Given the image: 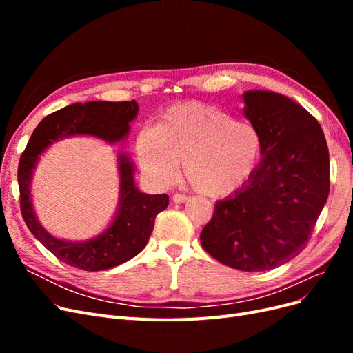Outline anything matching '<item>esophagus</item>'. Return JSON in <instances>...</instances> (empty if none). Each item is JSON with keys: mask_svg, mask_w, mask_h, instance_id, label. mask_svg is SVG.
Returning a JSON list of instances; mask_svg holds the SVG:
<instances>
[{"mask_svg": "<svg viewBox=\"0 0 353 353\" xmlns=\"http://www.w3.org/2000/svg\"><path fill=\"white\" fill-rule=\"evenodd\" d=\"M172 200H174V203H176V205H183V203H185L188 199L184 194H175L172 197Z\"/></svg>", "mask_w": 353, "mask_h": 353, "instance_id": "obj_1", "label": "esophagus"}]
</instances>
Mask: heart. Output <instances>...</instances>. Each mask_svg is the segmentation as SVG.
Listing matches in <instances>:
<instances>
[{"label":"heart","mask_w":353,"mask_h":353,"mask_svg":"<svg viewBox=\"0 0 353 353\" xmlns=\"http://www.w3.org/2000/svg\"><path fill=\"white\" fill-rule=\"evenodd\" d=\"M144 174L157 185H169L179 174L197 193L225 197L249 184L261 159L256 128L216 105L187 101L169 108L154 128L137 137Z\"/></svg>","instance_id":"b5f03b06"}]
</instances>
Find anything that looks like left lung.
Masks as SVG:
<instances>
[{
    "mask_svg": "<svg viewBox=\"0 0 353 353\" xmlns=\"http://www.w3.org/2000/svg\"><path fill=\"white\" fill-rule=\"evenodd\" d=\"M241 99L261 135L259 165L248 185L216 201L200 241L221 263L256 272L305 249L328 197L330 157L321 125L301 104L265 90Z\"/></svg>",
    "mask_w": 353,
    "mask_h": 353,
    "instance_id": "8db88e82",
    "label": "left lung"
}]
</instances>
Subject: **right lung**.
<instances>
[{
    "instance_id": "right-lung-1",
    "label": "right lung",
    "mask_w": 353,
    "mask_h": 353,
    "mask_svg": "<svg viewBox=\"0 0 353 353\" xmlns=\"http://www.w3.org/2000/svg\"><path fill=\"white\" fill-rule=\"evenodd\" d=\"M138 114L132 101L74 103L39 122L19 162L20 208L29 231L52 254L74 268L103 271L132 259L150 239L154 219L169 205L166 194L141 193L135 184V165L128 153L116 159L119 199L112 221L88 240H65L50 234L37 216L32 203V178L41 156L65 138L94 137L110 145L125 141Z\"/></svg>"
}]
</instances>
